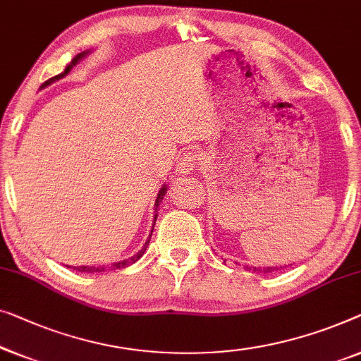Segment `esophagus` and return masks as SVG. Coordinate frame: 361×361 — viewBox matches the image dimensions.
<instances>
[{
  "instance_id": "obj_1",
  "label": "esophagus",
  "mask_w": 361,
  "mask_h": 361,
  "mask_svg": "<svg viewBox=\"0 0 361 361\" xmlns=\"http://www.w3.org/2000/svg\"><path fill=\"white\" fill-rule=\"evenodd\" d=\"M195 163H197V153H193V151H189V153H184L177 161V166H176V171L179 172V174L185 176V174H190L195 168Z\"/></svg>"
}]
</instances>
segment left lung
<instances>
[{
    "instance_id": "8db88e82",
    "label": "left lung",
    "mask_w": 361,
    "mask_h": 361,
    "mask_svg": "<svg viewBox=\"0 0 361 361\" xmlns=\"http://www.w3.org/2000/svg\"><path fill=\"white\" fill-rule=\"evenodd\" d=\"M245 270H252V271H255V274H260V271H264V274H270V271H274V270H279V267H264V269H260V267H244Z\"/></svg>"
}]
</instances>
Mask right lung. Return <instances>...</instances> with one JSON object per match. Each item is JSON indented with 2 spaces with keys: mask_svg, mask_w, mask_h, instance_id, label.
I'll use <instances>...</instances> for the list:
<instances>
[{
  "mask_svg": "<svg viewBox=\"0 0 361 361\" xmlns=\"http://www.w3.org/2000/svg\"><path fill=\"white\" fill-rule=\"evenodd\" d=\"M90 54H91V50H85V51H81V54H78V55L75 56V59H73V60L70 61V65H68V66L65 68L63 73H60V75H56V76H54V78H50V80H47V81L44 82V85L40 86V90H44V87L50 86L51 82H55V81L61 80V78H65V76L68 75V73H70V71L73 70V66H76L82 59H86V56L90 55ZM166 192H168V185H163V187H161V189H159V192H158V197H156V202H154V223H156V218H158V208H159V205H161V202H163ZM153 228H154V226H153ZM151 234H153V229H151ZM151 234H149V238L146 239V243L143 244V247L140 249L137 254L132 255V257L125 259V260H120V262H114V264L111 265V269H112V270L125 269V267H128V265H132V264L137 262V260L145 254L146 247H148L149 239H151ZM73 269L78 270V271H85V274H94V271H104V270H106V267H102V265H97V267H96V265H80V267H73Z\"/></svg>",
  "mask_w": 361,
  "mask_h": 361,
  "instance_id": "obj_1",
  "label": "right lung"
}]
</instances>
